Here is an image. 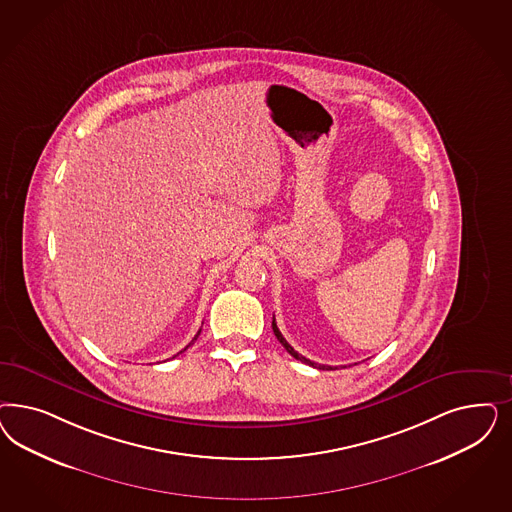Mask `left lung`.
<instances>
[{
    "mask_svg": "<svg viewBox=\"0 0 512 512\" xmlns=\"http://www.w3.org/2000/svg\"><path fill=\"white\" fill-rule=\"evenodd\" d=\"M271 326H273V333H275V337L279 339V343H281L282 347L286 348L288 350V354H292L296 360H299V362L307 363V365H313V367H318V369H333V367H330V365H318V363L311 362V360H307L305 356H301V354H297L296 350L294 348L290 347L288 345V341L282 337L281 331H279V328H277V322H275V318H273V322H271Z\"/></svg>",
    "mask_w": 512,
    "mask_h": 512,
    "instance_id": "1",
    "label": "left lung"
}]
</instances>
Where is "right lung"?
I'll use <instances>...</instances> for the list:
<instances>
[{
    "instance_id": "right-lung-1",
    "label": "right lung",
    "mask_w": 512,
    "mask_h": 512,
    "mask_svg": "<svg viewBox=\"0 0 512 512\" xmlns=\"http://www.w3.org/2000/svg\"><path fill=\"white\" fill-rule=\"evenodd\" d=\"M199 333H201V330L198 331V335H199ZM198 335H196V337H194V339H192V343H188V345H186V348L192 347V345H194V341H196V339H198ZM186 348H182L181 352H177V356H179V354H182V352H184V350H186ZM173 358H175V356H173Z\"/></svg>"
}]
</instances>
